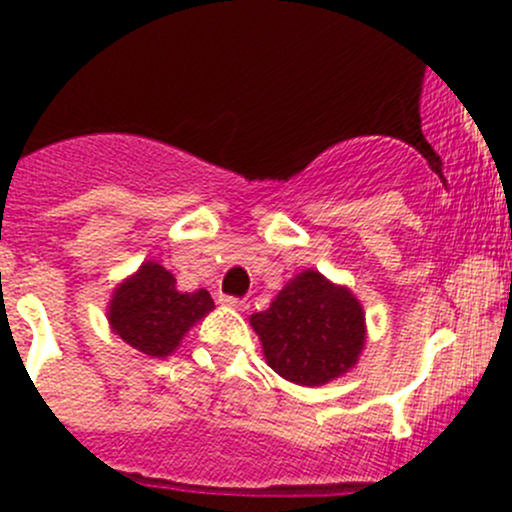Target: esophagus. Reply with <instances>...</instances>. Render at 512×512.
Masks as SVG:
<instances>
[{
	"label": "esophagus",
	"instance_id": "obj_1",
	"mask_svg": "<svg viewBox=\"0 0 512 512\" xmlns=\"http://www.w3.org/2000/svg\"><path fill=\"white\" fill-rule=\"evenodd\" d=\"M220 302H223L225 307L237 309V312H245V309H247V302H245V299H237V297H220Z\"/></svg>",
	"mask_w": 512,
	"mask_h": 512
}]
</instances>
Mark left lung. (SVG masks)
I'll return each instance as SVG.
<instances>
[{"label":"left lung","instance_id":"1","mask_svg":"<svg viewBox=\"0 0 512 512\" xmlns=\"http://www.w3.org/2000/svg\"><path fill=\"white\" fill-rule=\"evenodd\" d=\"M250 324L267 366L312 389L352 371L366 344V317L356 294L317 270L292 277Z\"/></svg>","mask_w":512,"mask_h":512}]
</instances>
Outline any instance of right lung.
<instances>
[{"mask_svg":"<svg viewBox=\"0 0 512 512\" xmlns=\"http://www.w3.org/2000/svg\"><path fill=\"white\" fill-rule=\"evenodd\" d=\"M213 309L208 289L180 292L175 277L163 265L146 260L113 289L106 319L111 332L128 347L151 359H163L173 354L190 327Z\"/></svg>","mask_w":512,"mask_h":512,"instance_id":"add662e5","label":"right lung"}]
</instances>
